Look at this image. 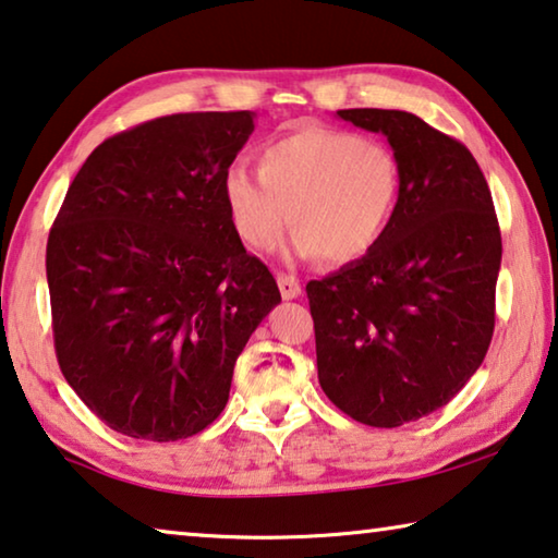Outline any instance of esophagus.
Segmentation results:
<instances>
[{
    "instance_id": "34e87169",
    "label": "esophagus",
    "mask_w": 558,
    "mask_h": 558,
    "mask_svg": "<svg viewBox=\"0 0 558 558\" xmlns=\"http://www.w3.org/2000/svg\"><path fill=\"white\" fill-rule=\"evenodd\" d=\"M278 288H280V295L286 300H295L300 295L298 278L288 276V272H278Z\"/></svg>"
}]
</instances>
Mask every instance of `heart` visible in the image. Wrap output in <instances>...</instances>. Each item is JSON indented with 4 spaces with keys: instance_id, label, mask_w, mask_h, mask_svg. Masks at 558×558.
I'll return each instance as SVG.
<instances>
[{
    "instance_id": "obj_1",
    "label": "heart",
    "mask_w": 558,
    "mask_h": 558,
    "mask_svg": "<svg viewBox=\"0 0 558 558\" xmlns=\"http://www.w3.org/2000/svg\"><path fill=\"white\" fill-rule=\"evenodd\" d=\"M258 168L235 163L223 173L228 216L253 251H270L293 223L295 258L357 260L383 241L400 203L392 148L352 131L295 129L260 148Z\"/></svg>"
}]
</instances>
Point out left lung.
<instances>
[{
  "instance_id": "obj_1",
  "label": "left lung",
  "mask_w": 558,
  "mask_h": 558,
  "mask_svg": "<svg viewBox=\"0 0 558 558\" xmlns=\"http://www.w3.org/2000/svg\"><path fill=\"white\" fill-rule=\"evenodd\" d=\"M402 168L397 214L360 260L307 282L317 379L344 414L400 427L445 407L489 350L501 233L466 146L410 111L342 109Z\"/></svg>"
}]
</instances>
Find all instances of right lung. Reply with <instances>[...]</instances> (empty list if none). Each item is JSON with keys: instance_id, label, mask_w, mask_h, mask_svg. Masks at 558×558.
<instances>
[{"instance_id": "1", "label": "right lung", "mask_w": 558, "mask_h": 558, "mask_svg": "<svg viewBox=\"0 0 558 558\" xmlns=\"http://www.w3.org/2000/svg\"><path fill=\"white\" fill-rule=\"evenodd\" d=\"M253 129L255 111L146 121L96 146L69 185L47 243L54 348L113 432L175 441L206 429L280 303L223 198Z\"/></svg>"}]
</instances>
